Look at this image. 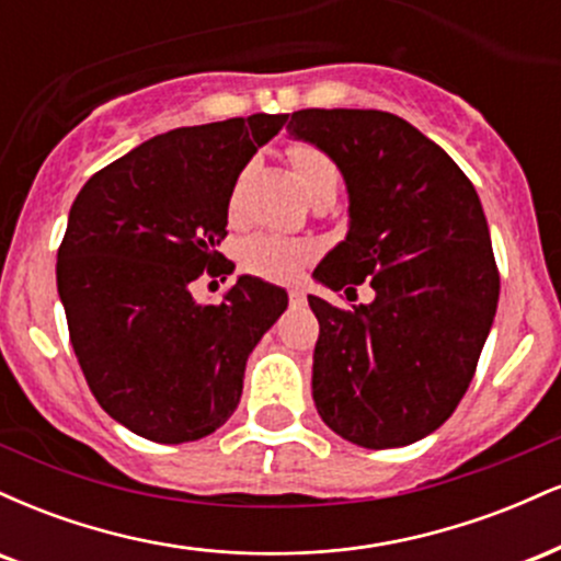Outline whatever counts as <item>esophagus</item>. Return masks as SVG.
<instances>
[{
  "label": "esophagus",
  "instance_id": "34e87169",
  "mask_svg": "<svg viewBox=\"0 0 561 561\" xmlns=\"http://www.w3.org/2000/svg\"><path fill=\"white\" fill-rule=\"evenodd\" d=\"M289 306L293 308H300V306H306V293H302V289H289Z\"/></svg>",
  "mask_w": 561,
  "mask_h": 561
}]
</instances>
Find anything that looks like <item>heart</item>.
<instances>
[{
	"label": "heart",
	"instance_id": "heart-1",
	"mask_svg": "<svg viewBox=\"0 0 561 561\" xmlns=\"http://www.w3.org/2000/svg\"><path fill=\"white\" fill-rule=\"evenodd\" d=\"M287 160L293 165L295 176L306 192L308 199L321 195H334L340 186V171L334 160L319 150L317 145L298 141L289 145ZM317 255V248L311 242L289 240V237L276 234H255L242 244V266L250 274L263 276L272 282H293L302 274V268Z\"/></svg>",
	"mask_w": 561,
	"mask_h": 561
}]
</instances>
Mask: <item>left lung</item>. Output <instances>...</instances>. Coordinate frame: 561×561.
Returning a JSON list of instances; mask_svg holds the SVG:
<instances>
[{
	"label": "left lung",
	"mask_w": 561,
	"mask_h": 561,
	"mask_svg": "<svg viewBox=\"0 0 561 561\" xmlns=\"http://www.w3.org/2000/svg\"><path fill=\"white\" fill-rule=\"evenodd\" d=\"M287 131L324 150L347 186V234L313 276L334 293L364 279L375 289L353 311L308 295L313 403L356 446H409L465 398L499 306L480 197L443 147L392 113L308 107Z\"/></svg>",
	"instance_id": "8db88e82"
}]
</instances>
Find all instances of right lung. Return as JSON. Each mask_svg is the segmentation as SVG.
<instances>
[{
    "mask_svg": "<svg viewBox=\"0 0 561 561\" xmlns=\"http://www.w3.org/2000/svg\"><path fill=\"white\" fill-rule=\"evenodd\" d=\"M287 115L173 128L96 171L70 205L57 293L96 403L156 443H190L234 414L248 356L285 313L287 293L242 274L221 302L190 285L218 253L229 197Z\"/></svg>",
    "mask_w": 561,
    "mask_h": 561,
    "instance_id": "obj_1",
    "label": "right lung"
}]
</instances>
